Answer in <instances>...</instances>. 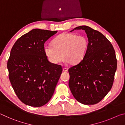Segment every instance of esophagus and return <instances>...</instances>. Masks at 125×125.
Instances as JSON below:
<instances>
[{"label": "esophagus", "mask_w": 125, "mask_h": 125, "mask_svg": "<svg viewBox=\"0 0 125 125\" xmlns=\"http://www.w3.org/2000/svg\"><path fill=\"white\" fill-rule=\"evenodd\" d=\"M68 71V69L67 68H63V72H66Z\"/></svg>", "instance_id": "34e87169"}]
</instances>
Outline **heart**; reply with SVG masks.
<instances>
[{
	"label": "heart",
	"instance_id": "b5f03b06",
	"mask_svg": "<svg viewBox=\"0 0 125 125\" xmlns=\"http://www.w3.org/2000/svg\"><path fill=\"white\" fill-rule=\"evenodd\" d=\"M52 43L44 46V52L50 62L58 64L64 58L65 62L75 65L85 57L88 41L84 36L63 33L54 39Z\"/></svg>",
	"mask_w": 125,
	"mask_h": 125
}]
</instances>
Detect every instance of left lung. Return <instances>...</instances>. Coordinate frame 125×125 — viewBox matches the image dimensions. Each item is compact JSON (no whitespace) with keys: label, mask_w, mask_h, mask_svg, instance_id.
Instances as JSON below:
<instances>
[{"label":"left lung","mask_w":125,"mask_h":125,"mask_svg":"<svg viewBox=\"0 0 125 125\" xmlns=\"http://www.w3.org/2000/svg\"><path fill=\"white\" fill-rule=\"evenodd\" d=\"M74 30L85 31L88 45L85 56L68 69L69 86L73 96L84 105L98 103L113 86L117 69L115 52L111 42L98 31L87 26Z\"/></svg>","instance_id":"1"}]
</instances>
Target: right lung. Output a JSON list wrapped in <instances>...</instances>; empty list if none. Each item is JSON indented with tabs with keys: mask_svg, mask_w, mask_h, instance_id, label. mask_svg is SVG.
Instances as JSON below:
<instances>
[{
	"mask_svg": "<svg viewBox=\"0 0 125 125\" xmlns=\"http://www.w3.org/2000/svg\"><path fill=\"white\" fill-rule=\"evenodd\" d=\"M57 32L33 29L11 48L7 63L9 80L17 96L27 105L42 106L53 94L62 68L48 61L44 43Z\"/></svg>",
	"mask_w": 125,
	"mask_h": 125,
	"instance_id": "right-lung-1",
	"label": "right lung"
}]
</instances>
